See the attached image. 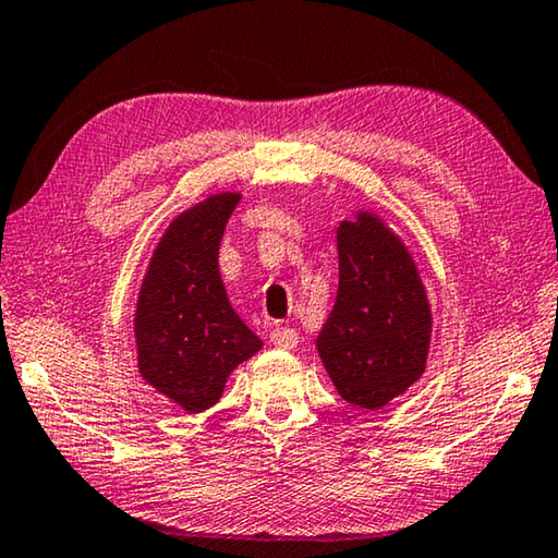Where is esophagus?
<instances>
[{
  "instance_id": "1",
  "label": "esophagus",
  "mask_w": 558,
  "mask_h": 558,
  "mask_svg": "<svg viewBox=\"0 0 558 558\" xmlns=\"http://www.w3.org/2000/svg\"><path fill=\"white\" fill-rule=\"evenodd\" d=\"M269 343L281 350H294L299 345V333L294 328H274L269 333Z\"/></svg>"
}]
</instances>
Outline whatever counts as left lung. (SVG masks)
Masks as SVG:
<instances>
[{
    "label": "left lung",
    "mask_w": 558,
    "mask_h": 558,
    "mask_svg": "<svg viewBox=\"0 0 558 558\" xmlns=\"http://www.w3.org/2000/svg\"><path fill=\"white\" fill-rule=\"evenodd\" d=\"M336 242L338 299L316 350L338 395L377 412L424 375L432 301L414 254L375 210L357 208Z\"/></svg>",
    "instance_id": "obj_1"
}]
</instances>
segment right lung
<instances>
[{"label": "right lung", "instance_id": "right-lung-1", "mask_svg": "<svg viewBox=\"0 0 558 558\" xmlns=\"http://www.w3.org/2000/svg\"><path fill=\"white\" fill-rule=\"evenodd\" d=\"M240 201L242 193L220 191L175 215L136 291L140 377L189 414L218 402L232 369L264 345L232 308L218 264L225 225Z\"/></svg>", "mask_w": 558, "mask_h": 558}]
</instances>
